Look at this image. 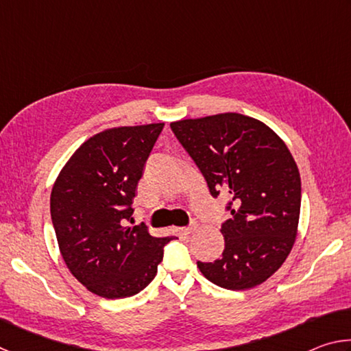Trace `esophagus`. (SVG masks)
Instances as JSON below:
<instances>
[{"mask_svg":"<svg viewBox=\"0 0 351 351\" xmlns=\"http://www.w3.org/2000/svg\"><path fill=\"white\" fill-rule=\"evenodd\" d=\"M195 229H197V226L192 224V226H187V228H182V232L184 234H190V232H193Z\"/></svg>","mask_w":351,"mask_h":351,"instance_id":"esophagus-1","label":"esophagus"}]
</instances>
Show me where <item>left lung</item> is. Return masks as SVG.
<instances>
[{
	"instance_id": "8db88e82",
	"label": "left lung",
	"mask_w": 351,
	"mask_h": 351,
	"mask_svg": "<svg viewBox=\"0 0 351 351\" xmlns=\"http://www.w3.org/2000/svg\"><path fill=\"white\" fill-rule=\"evenodd\" d=\"M193 159L213 198L229 197L221 224L224 251L197 261L218 287H257L280 268L293 249L300 215L302 182L288 147L257 119L224 112L170 123Z\"/></svg>"
}]
</instances>
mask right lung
Masks as SVG:
<instances>
[{"instance_id":"right-lung-1","label":"right lung","mask_w":351,"mask_h":351,"mask_svg":"<svg viewBox=\"0 0 351 351\" xmlns=\"http://www.w3.org/2000/svg\"><path fill=\"white\" fill-rule=\"evenodd\" d=\"M164 123L105 130L82 144L58 175L51 218L73 276L91 293L123 299L158 272L173 237H153L133 223L138 182Z\"/></svg>"}]
</instances>
